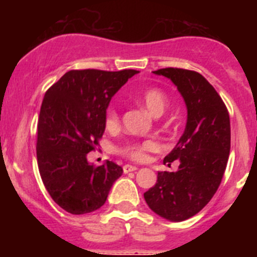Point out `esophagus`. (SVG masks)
<instances>
[{
    "mask_svg": "<svg viewBox=\"0 0 257 257\" xmlns=\"http://www.w3.org/2000/svg\"><path fill=\"white\" fill-rule=\"evenodd\" d=\"M122 169H123V172H125V174H128V172L136 171L137 167L136 166H132V165H125V166H123Z\"/></svg>",
    "mask_w": 257,
    "mask_h": 257,
    "instance_id": "34e87169",
    "label": "esophagus"
}]
</instances>
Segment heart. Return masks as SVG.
Masks as SVG:
<instances>
[{
	"label": "heart",
	"instance_id": "b5f03b06",
	"mask_svg": "<svg viewBox=\"0 0 257 257\" xmlns=\"http://www.w3.org/2000/svg\"><path fill=\"white\" fill-rule=\"evenodd\" d=\"M136 100L141 105H144L146 110L154 116H161L169 106V98H167L166 93L157 87L145 88L136 96ZM118 122H120V118H118V112L116 107L108 106L105 112L106 128H116L118 126ZM157 149H159V145L156 141L146 140L142 142H128V144L121 146L118 149V152L122 156L134 160V161H144L149 152L156 151Z\"/></svg>",
	"mask_w": 257,
	"mask_h": 257
}]
</instances>
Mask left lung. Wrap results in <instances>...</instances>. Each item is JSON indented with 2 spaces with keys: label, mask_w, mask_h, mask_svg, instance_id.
Instances as JSON below:
<instances>
[{
  "label": "left lung",
  "mask_w": 257,
  "mask_h": 257,
  "mask_svg": "<svg viewBox=\"0 0 257 257\" xmlns=\"http://www.w3.org/2000/svg\"><path fill=\"white\" fill-rule=\"evenodd\" d=\"M156 75L170 78L187 106V123L175 149L164 159L176 172L157 174V182L144 194L150 209L170 221H184L201 211L214 197L230 154V116L214 86L196 71L160 68Z\"/></svg>",
  "instance_id": "8db88e82"
}]
</instances>
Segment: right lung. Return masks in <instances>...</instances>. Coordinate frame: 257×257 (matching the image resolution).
<instances>
[{"label":"right lung","mask_w":257,"mask_h":257,"mask_svg":"<svg viewBox=\"0 0 257 257\" xmlns=\"http://www.w3.org/2000/svg\"><path fill=\"white\" fill-rule=\"evenodd\" d=\"M136 70H71L45 93L37 122L40 175L53 201L72 215L100 209L122 167L87 162L105 131L111 97Z\"/></svg>","instance_id":"right-lung-1"}]
</instances>
